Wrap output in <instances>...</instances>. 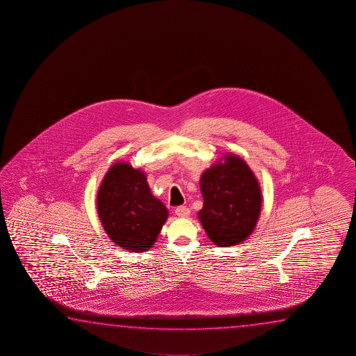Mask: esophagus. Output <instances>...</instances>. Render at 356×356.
<instances>
[{"label":"esophagus","instance_id":"esophagus-1","mask_svg":"<svg viewBox=\"0 0 356 356\" xmlns=\"http://www.w3.org/2000/svg\"><path fill=\"white\" fill-rule=\"evenodd\" d=\"M175 214L179 218H187L191 214V211L186 205H181V207L175 208Z\"/></svg>","mask_w":356,"mask_h":356}]
</instances>
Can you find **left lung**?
Segmentation results:
<instances>
[{
  "instance_id": "1",
  "label": "left lung",
  "mask_w": 356,
  "mask_h": 356,
  "mask_svg": "<svg viewBox=\"0 0 356 356\" xmlns=\"http://www.w3.org/2000/svg\"><path fill=\"white\" fill-rule=\"evenodd\" d=\"M203 208L198 211L205 233L218 247H232L253 233L261 209V191L241 157L225 154L200 177Z\"/></svg>"
}]
</instances>
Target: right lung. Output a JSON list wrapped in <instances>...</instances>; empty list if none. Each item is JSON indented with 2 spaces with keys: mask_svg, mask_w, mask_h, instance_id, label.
<instances>
[{
  "mask_svg": "<svg viewBox=\"0 0 356 356\" xmlns=\"http://www.w3.org/2000/svg\"><path fill=\"white\" fill-rule=\"evenodd\" d=\"M103 229L118 247L145 252L153 247L168 218V209L153 197L143 170L128 163L113 164L97 193Z\"/></svg>",
  "mask_w": 356,
  "mask_h": 356,
  "instance_id": "right-lung-1",
  "label": "right lung"
}]
</instances>
